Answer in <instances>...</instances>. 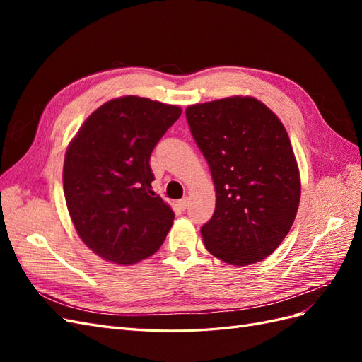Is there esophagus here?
<instances>
[{"mask_svg": "<svg viewBox=\"0 0 362 362\" xmlns=\"http://www.w3.org/2000/svg\"><path fill=\"white\" fill-rule=\"evenodd\" d=\"M189 204H190L189 198H182L181 201H178V206L181 208V210H185V208H187V206H189Z\"/></svg>", "mask_w": 362, "mask_h": 362, "instance_id": "1", "label": "esophagus"}]
</instances>
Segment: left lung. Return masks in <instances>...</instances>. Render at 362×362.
Wrapping results in <instances>:
<instances>
[{
    "instance_id": "1",
    "label": "left lung",
    "mask_w": 362,
    "mask_h": 362,
    "mask_svg": "<svg viewBox=\"0 0 362 362\" xmlns=\"http://www.w3.org/2000/svg\"><path fill=\"white\" fill-rule=\"evenodd\" d=\"M216 190L211 221L201 228L206 250L231 266L273 254L298 214L300 175L279 117L252 96L185 108Z\"/></svg>"
}]
</instances>
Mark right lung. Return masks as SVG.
I'll use <instances>...</instances> for the list:
<instances>
[{
	"mask_svg": "<svg viewBox=\"0 0 362 362\" xmlns=\"http://www.w3.org/2000/svg\"><path fill=\"white\" fill-rule=\"evenodd\" d=\"M181 107L134 95L107 101L84 120L64 154L63 192L76 234L93 254L129 266L160 249L173 223L152 190L151 152Z\"/></svg>",
	"mask_w": 362,
	"mask_h": 362,
	"instance_id": "right-lung-1",
	"label": "right lung"
}]
</instances>
